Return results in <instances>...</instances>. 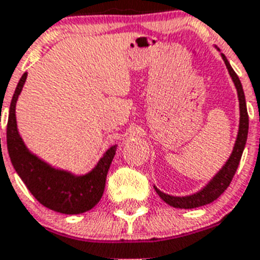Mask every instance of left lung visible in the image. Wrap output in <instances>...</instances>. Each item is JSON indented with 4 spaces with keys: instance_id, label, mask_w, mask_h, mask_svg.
I'll return each instance as SVG.
<instances>
[{
    "instance_id": "8db88e82",
    "label": "left lung",
    "mask_w": 260,
    "mask_h": 260,
    "mask_svg": "<svg viewBox=\"0 0 260 260\" xmlns=\"http://www.w3.org/2000/svg\"><path fill=\"white\" fill-rule=\"evenodd\" d=\"M219 50V49H218ZM221 58L224 61L225 67L229 69V73L233 79L234 84H235L236 92H238V99H239V111H240V119H239V131H238V136H236V141L234 144V149L230 155L229 160L225 161V164L221 167V170L219 171L218 174L215 175L214 178L208 181V184L206 187L198 191L196 193H192L188 196H172L168 193H164L160 189H157L153 185V188L156 189L157 195L166 202L167 204L175 207V208H196V207L206 206V204L212 203L214 200H216L223 192L227 189L230 185L231 180H233L234 175H235L238 166L242 159V153L244 151L247 141V135H248V113H247V107H246V97H244L243 86L240 82L239 77L236 75L234 69L231 68L229 60L225 58L223 53Z\"/></svg>"
}]
</instances>
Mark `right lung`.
<instances>
[{
	"label": "right lung",
	"instance_id": "right-lung-1",
	"mask_svg": "<svg viewBox=\"0 0 260 260\" xmlns=\"http://www.w3.org/2000/svg\"><path fill=\"white\" fill-rule=\"evenodd\" d=\"M26 76L27 73H24L20 79L10 103L6 128L10 161L31 195L46 208L67 215H77L92 210L104 193L107 174L117 145L107 149L93 170L85 175H75L69 171L54 168L31 153L18 134L16 120V104Z\"/></svg>",
	"mask_w": 260,
	"mask_h": 260
}]
</instances>
